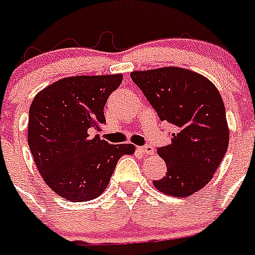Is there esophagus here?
<instances>
[{
	"mask_svg": "<svg viewBox=\"0 0 255 255\" xmlns=\"http://www.w3.org/2000/svg\"><path fill=\"white\" fill-rule=\"evenodd\" d=\"M138 151L141 152L142 154H144V156H149V154H153V147L152 146L138 147Z\"/></svg>",
	"mask_w": 255,
	"mask_h": 255,
	"instance_id": "esophagus-1",
	"label": "esophagus"
}]
</instances>
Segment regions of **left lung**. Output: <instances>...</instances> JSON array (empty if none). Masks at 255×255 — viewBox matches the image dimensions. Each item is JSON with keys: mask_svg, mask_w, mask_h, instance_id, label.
<instances>
[{"mask_svg": "<svg viewBox=\"0 0 255 255\" xmlns=\"http://www.w3.org/2000/svg\"><path fill=\"white\" fill-rule=\"evenodd\" d=\"M130 78L160 120L175 126L171 143L157 149L167 173L153 186L170 196L195 194L210 182L229 144L220 93L203 75L176 66L132 71Z\"/></svg>", "mask_w": 255, "mask_h": 255, "instance_id": "obj_1", "label": "left lung"}]
</instances>
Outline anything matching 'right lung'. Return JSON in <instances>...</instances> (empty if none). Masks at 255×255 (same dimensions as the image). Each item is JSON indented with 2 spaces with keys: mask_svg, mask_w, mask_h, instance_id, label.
Listing matches in <instances>:
<instances>
[{
  "mask_svg": "<svg viewBox=\"0 0 255 255\" xmlns=\"http://www.w3.org/2000/svg\"><path fill=\"white\" fill-rule=\"evenodd\" d=\"M122 79V74L63 78L31 103L27 141L35 165L47 186L68 201L103 194L118 160L134 152L130 143L90 137L106 123L104 106Z\"/></svg>",
  "mask_w": 255,
  "mask_h": 255,
  "instance_id": "right-lung-1",
  "label": "right lung"
}]
</instances>
